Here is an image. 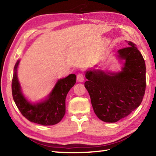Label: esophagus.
I'll return each instance as SVG.
<instances>
[{"mask_svg":"<svg viewBox=\"0 0 156 156\" xmlns=\"http://www.w3.org/2000/svg\"><path fill=\"white\" fill-rule=\"evenodd\" d=\"M84 80V76L82 73H79L77 74V80L78 82H83Z\"/></svg>","mask_w":156,"mask_h":156,"instance_id":"obj_1","label":"esophagus"}]
</instances>
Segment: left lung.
<instances>
[{
  "instance_id": "8db88e82",
  "label": "left lung",
  "mask_w": 156,
  "mask_h": 156,
  "mask_svg": "<svg viewBox=\"0 0 156 156\" xmlns=\"http://www.w3.org/2000/svg\"><path fill=\"white\" fill-rule=\"evenodd\" d=\"M127 42L128 48L118 51V57L125 61L121 72L106 73L94 69L86 72L85 88L96 115L102 121H118L143 101L146 87L145 61L135 44Z\"/></svg>"
}]
</instances>
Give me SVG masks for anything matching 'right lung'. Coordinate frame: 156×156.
<instances>
[{"mask_svg":"<svg viewBox=\"0 0 156 156\" xmlns=\"http://www.w3.org/2000/svg\"><path fill=\"white\" fill-rule=\"evenodd\" d=\"M20 60L14 68L12 80V94L16 107L23 116L29 121L42 125H54L60 121L66 113V98L76 83V76L69 74L59 79L48 98L43 102L31 104L22 94L17 78V68Z\"/></svg>","mask_w":156,"mask_h":156,"instance_id":"right-lung-1","label":"right lung"}]
</instances>
